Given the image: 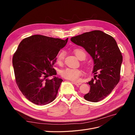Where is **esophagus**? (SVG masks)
<instances>
[{"mask_svg": "<svg viewBox=\"0 0 135 135\" xmlns=\"http://www.w3.org/2000/svg\"><path fill=\"white\" fill-rule=\"evenodd\" d=\"M74 84L76 85H79L81 84V83H79V82H75V81H74Z\"/></svg>", "mask_w": 135, "mask_h": 135, "instance_id": "esophagus-1", "label": "esophagus"}]
</instances>
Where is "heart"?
Here are the masks:
<instances>
[{"label":"heart","mask_w":135,"mask_h":135,"mask_svg":"<svg viewBox=\"0 0 135 135\" xmlns=\"http://www.w3.org/2000/svg\"><path fill=\"white\" fill-rule=\"evenodd\" d=\"M74 54L76 57L80 59L82 55L85 54L83 51L81 50H75L74 51ZM65 57V52H61L60 54L57 56L56 61L59 64H61L62 63ZM82 74V72L79 69H70V68H66L61 71V75L64 78L72 80V81H78L79 79V76Z\"/></svg>","instance_id":"obj_1"}]
</instances>
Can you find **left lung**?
Here are the masks:
<instances>
[{
  "label": "left lung",
  "mask_w": 135,
  "mask_h": 135,
  "mask_svg": "<svg viewBox=\"0 0 135 135\" xmlns=\"http://www.w3.org/2000/svg\"><path fill=\"white\" fill-rule=\"evenodd\" d=\"M71 41L84 48L93 61V78L88 81L90 91L84 99L93 103L103 100L120 80L123 57L115 40L103 31L94 30L72 37Z\"/></svg>",
  "instance_id": "1"
}]
</instances>
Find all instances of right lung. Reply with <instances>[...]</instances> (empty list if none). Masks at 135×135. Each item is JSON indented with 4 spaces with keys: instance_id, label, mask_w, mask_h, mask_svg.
I'll return each mask as SVG.
<instances>
[{
    "instance_id": "obj_1",
    "label": "right lung",
    "mask_w": 135,
    "mask_h": 135,
    "mask_svg": "<svg viewBox=\"0 0 135 135\" xmlns=\"http://www.w3.org/2000/svg\"><path fill=\"white\" fill-rule=\"evenodd\" d=\"M68 40L34 35L19 44L12 59L16 83L32 103L44 105L56 99L63 80L55 76L54 67L57 55ZM51 76L53 78L48 80Z\"/></svg>"
}]
</instances>
